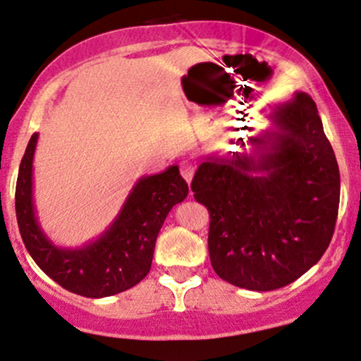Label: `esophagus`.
<instances>
[{
    "label": "esophagus",
    "mask_w": 361,
    "mask_h": 361,
    "mask_svg": "<svg viewBox=\"0 0 361 361\" xmlns=\"http://www.w3.org/2000/svg\"><path fill=\"white\" fill-rule=\"evenodd\" d=\"M196 172V165L189 160H182L180 161V176L184 177L185 182H191L192 177H195Z\"/></svg>",
    "instance_id": "34e87169"
}]
</instances>
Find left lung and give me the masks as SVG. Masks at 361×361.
I'll return each instance as SVG.
<instances>
[{"instance_id":"left-lung-1","label":"left lung","mask_w":361,"mask_h":361,"mask_svg":"<svg viewBox=\"0 0 361 361\" xmlns=\"http://www.w3.org/2000/svg\"><path fill=\"white\" fill-rule=\"evenodd\" d=\"M267 120V129L239 139V153L201 157L191 182L210 213L213 270L250 290L284 288L308 272L339 208V166L315 102L298 91Z\"/></svg>"}]
</instances>
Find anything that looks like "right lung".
Returning a JSON list of instances; mask_svg holds the SVG:
<instances>
[{
	"label": "right lung",
	"mask_w": 361,
	"mask_h": 361,
	"mask_svg": "<svg viewBox=\"0 0 361 361\" xmlns=\"http://www.w3.org/2000/svg\"><path fill=\"white\" fill-rule=\"evenodd\" d=\"M34 133L18 169L15 210L22 241L37 267L56 284L86 298H106L130 289L146 277L158 232L173 204L189 188L170 165L164 172L139 177L122 208L98 238L77 247L58 246L42 231L34 203Z\"/></svg>",
	"instance_id": "right-lung-1"
}]
</instances>
